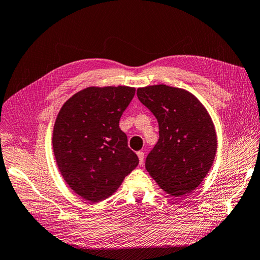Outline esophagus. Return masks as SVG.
<instances>
[{
	"mask_svg": "<svg viewBox=\"0 0 260 260\" xmlns=\"http://www.w3.org/2000/svg\"><path fill=\"white\" fill-rule=\"evenodd\" d=\"M137 156H139L140 165L142 166V165H143V162H144V153L142 151H139V152H137Z\"/></svg>",
	"mask_w": 260,
	"mask_h": 260,
	"instance_id": "1",
	"label": "esophagus"
}]
</instances>
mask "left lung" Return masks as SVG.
Instances as JSON below:
<instances>
[{
    "label": "left lung",
    "mask_w": 260,
    "mask_h": 260,
    "mask_svg": "<svg viewBox=\"0 0 260 260\" xmlns=\"http://www.w3.org/2000/svg\"><path fill=\"white\" fill-rule=\"evenodd\" d=\"M137 98L155 116L159 141L145 168L161 189L179 197L202 184L215 159L214 124L203 104L189 91L166 84L137 89Z\"/></svg>",
    "instance_id": "8db88e82"
}]
</instances>
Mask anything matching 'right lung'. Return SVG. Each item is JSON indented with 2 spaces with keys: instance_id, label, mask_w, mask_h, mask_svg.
Wrapping results in <instances>:
<instances>
[{
  "instance_id": "1",
  "label": "right lung",
  "mask_w": 260,
  "mask_h": 260,
  "mask_svg": "<svg viewBox=\"0 0 260 260\" xmlns=\"http://www.w3.org/2000/svg\"><path fill=\"white\" fill-rule=\"evenodd\" d=\"M135 94L132 86H89L64 103L56 117L53 150L75 194L92 203L118 190L139 165L119 119Z\"/></svg>"
}]
</instances>
